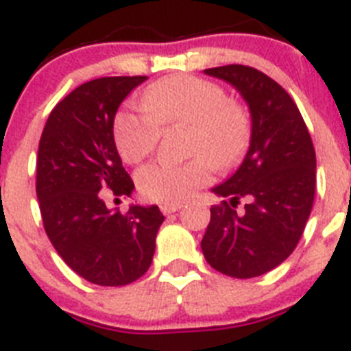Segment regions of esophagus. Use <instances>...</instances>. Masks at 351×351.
Instances as JSON below:
<instances>
[{
  "instance_id": "1",
  "label": "esophagus",
  "mask_w": 351,
  "mask_h": 351,
  "mask_svg": "<svg viewBox=\"0 0 351 351\" xmlns=\"http://www.w3.org/2000/svg\"><path fill=\"white\" fill-rule=\"evenodd\" d=\"M179 209H181V204H163L161 206V213L163 214H172Z\"/></svg>"
}]
</instances>
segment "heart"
Instances as JSON below:
<instances>
[{
  "mask_svg": "<svg viewBox=\"0 0 351 351\" xmlns=\"http://www.w3.org/2000/svg\"><path fill=\"white\" fill-rule=\"evenodd\" d=\"M163 128L190 126L186 163H151L137 173L141 193L161 204H178L210 179V167L232 169L250 147L251 123L241 105L219 86L190 75L161 79L142 93V108L116 117L114 138L121 158L138 163L156 149Z\"/></svg>",
  "mask_w": 351,
  "mask_h": 351,
  "instance_id": "obj_1",
  "label": "heart"
}]
</instances>
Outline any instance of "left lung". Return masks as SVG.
Returning <instances> with one entry per match:
<instances>
[{"mask_svg": "<svg viewBox=\"0 0 351 351\" xmlns=\"http://www.w3.org/2000/svg\"><path fill=\"white\" fill-rule=\"evenodd\" d=\"M204 73L234 86L251 114L243 163L213 188L230 200L210 207L204 256L223 274L256 278L283 263L306 228L315 200V147L295 101L271 77L244 64L207 68ZM243 196L248 204L237 213Z\"/></svg>", "mask_w": 351, "mask_h": 351, "instance_id": "1", "label": "left lung"}]
</instances>
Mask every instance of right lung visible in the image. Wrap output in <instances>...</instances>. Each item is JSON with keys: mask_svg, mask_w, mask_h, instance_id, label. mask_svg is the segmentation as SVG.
<instances>
[{"mask_svg": "<svg viewBox=\"0 0 351 351\" xmlns=\"http://www.w3.org/2000/svg\"><path fill=\"white\" fill-rule=\"evenodd\" d=\"M145 79L82 84L52 108L40 138L36 197L45 232L68 267L100 287H125L147 272L165 219L158 206L121 214L104 200L135 190L114 142V117Z\"/></svg>", "mask_w": 351, "mask_h": 351, "instance_id": "obj_1", "label": "right lung"}]
</instances>
